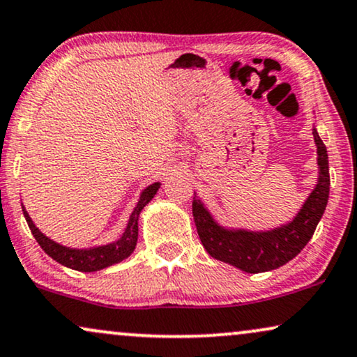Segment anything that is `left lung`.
<instances>
[{
  "mask_svg": "<svg viewBox=\"0 0 357 357\" xmlns=\"http://www.w3.org/2000/svg\"><path fill=\"white\" fill-rule=\"evenodd\" d=\"M313 138L318 153V183L298 214L288 224L257 232L227 229L215 222L194 192V222L207 254L247 273H261L282 267L305 249L323 218L329 197L328 151L317 128H313Z\"/></svg>",
  "mask_w": 357,
  "mask_h": 357,
  "instance_id": "1",
  "label": "left lung"
}]
</instances>
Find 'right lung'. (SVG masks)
<instances>
[{
	"label": "right lung",
	"mask_w": 357,
	"mask_h": 357,
	"mask_svg": "<svg viewBox=\"0 0 357 357\" xmlns=\"http://www.w3.org/2000/svg\"><path fill=\"white\" fill-rule=\"evenodd\" d=\"M161 183H153L146 189H143V192L139 194L137 206H135L132 215H130L125 232L121 234L119 241L107 243V245L92 247V249H72V247L61 245V243L51 241V238L44 236V234L36 227L33 219L29 218L28 211L24 209V206H22V212H24L26 222H28L31 232H33V236L36 241H38L40 249L46 252L51 259L59 261L61 265H64V267L79 270V272H97V270L119 264V261L125 260L126 257L133 254L138 241L139 212L143 211V207H145L153 197H155V194L158 192Z\"/></svg>",
	"instance_id": "add662e5"
}]
</instances>
